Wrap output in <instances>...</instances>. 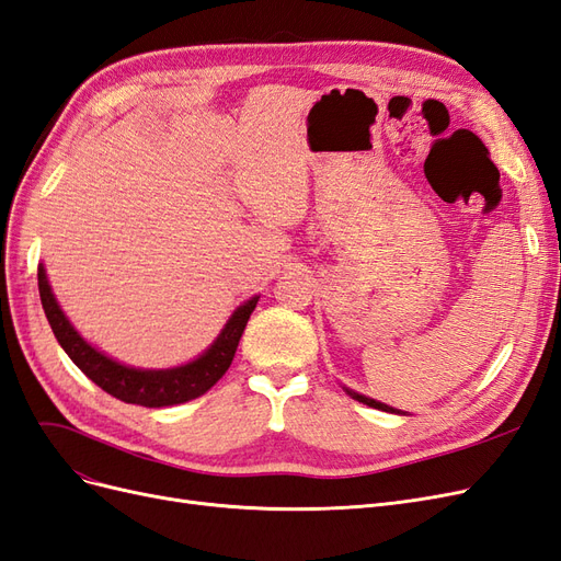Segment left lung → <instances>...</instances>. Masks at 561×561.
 I'll use <instances>...</instances> for the list:
<instances>
[{"mask_svg":"<svg viewBox=\"0 0 561 561\" xmlns=\"http://www.w3.org/2000/svg\"><path fill=\"white\" fill-rule=\"evenodd\" d=\"M344 390H346V393H348L353 400H358V402H363V404H367V407H375V410L390 412V414H402L400 410H393V407H390V404H383V402H379V400H375V398H367V396H363V393H355V390H351V388H346V386H344Z\"/></svg>","mask_w":561,"mask_h":561,"instance_id":"8db88e82","label":"left lung"}]
</instances>
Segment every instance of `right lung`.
Masks as SVG:
<instances>
[{
	"instance_id": "1",
	"label": "right lung",
	"mask_w": 561,
	"mask_h": 561,
	"mask_svg": "<svg viewBox=\"0 0 561 561\" xmlns=\"http://www.w3.org/2000/svg\"><path fill=\"white\" fill-rule=\"evenodd\" d=\"M37 280H39V297H42L44 313L48 318V325L54 330L62 351L70 355V360L93 383L103 388L105 393L114 396L116 400H124L128 404H142V407L182 404L210 390L229 369L236 348H239L241 334L250 320V313L260 301V295L243 301L241 307L229 316L227 325L215 336V342L203 351L198 358L178 367L142 369V367H130L110 358L107 353L98 351L75 330L70 318H67L65 311L60 309L54 290H50L44 264H39L37 268Z\"/></svg>"
}]
</instances>
